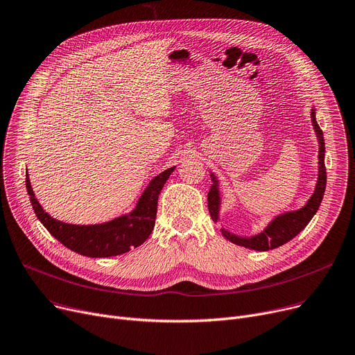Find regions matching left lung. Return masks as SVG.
<instances>
[{
	"label": "left lung",
	"mask_w": 355,
	"mask_h": 355,
	"mask_svg": "<svg viewBox=\"0 0 355 355\" xmlns=\"http://www.w3.org/2000/svg\"><path fill=\"white\" fill-rule=\"evenodd\" d=\"M311 123L314 127V131L317 134L318 139V178L314 188V193L306 201V204L295 211H287L282 214L274 217L270 224L257 235L252 237H241V235H235L225 228H221V232L224 237L237 245L257 250V251H268L274 250L277 247L284 245L286 243L291 241L297 234H300L306 224L311 221V218L315 216L318 211V207L322 201L325 185H327V173H325V164H324V155H325V146H324V135L317 124L315 120V110H311ZM211 181L212 185L208 191V209L212 221L217 223L220 220V205H221V197H220V184L218 178L211 173Z\"/></svg>",
	"instance_id": "8db88e82"
}]
</instances>
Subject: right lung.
Listing matches in <instances>:
<instances>
[{
    "label": "right lung",
    "mask_w": 355,
    "mask_h": 355,
    "mask_svg": "<svg viewBox=\"0 0 355 355\" xmlns=\"http://www.w3.org/2000/svg\"><path fill=\"white\" fill-rule=\"evenodd\" d=\"M174 170L175 167H171L154 177L128 214L94 225L67 224L53 218L35 198L28 174L26 175V187L35 216L54 239L71 251L85 257L103 258L124 254L139 247L150 237L155 224L158 196Z\"/></svg>",
    "instance_id": "right-lung-1"
}]
</instances>
